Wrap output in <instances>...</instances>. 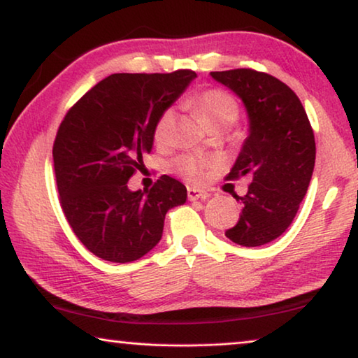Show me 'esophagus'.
I'll return each mask as SVG.
<instances>
[{"instance_id": "esophagus-1", "label": "esophagus", "mask_w": 358, "mask_h": 358, "mask_svg": "<svg viewBox=\"0 0 358 358\" xmlns=\"http://www.w3.org/2000/svg\"><path fill=\"white\" fill-rule=\"evenodd\" d=\"M187 196H189L190 201H195V200H205V198H208L210 195L206 194L205 190H200V189H195V187H189L187 189Z\"/></svg>"}]
</instances>
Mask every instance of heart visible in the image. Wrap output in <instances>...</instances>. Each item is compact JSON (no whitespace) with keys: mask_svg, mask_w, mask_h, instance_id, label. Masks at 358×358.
Segmentation results:
<instances>
[{"mask_svg":"<svg viewBox=\"0 0 358 358\" xmlns=\"http://www.w3.org/2000/svg\"><path fill=\"white\" fill-rule=\"evenodd\" d=\"M190 106L196 108V112L201 115L206 124L213 129H227L236 123L240 117V107L235 99L222 90H206L196 94L190 101ZM176 123V110L168 107L160 113L157 118L155 126H153V137L157 144L164 145L171 139L173 129ZM210 162L206 158L198 155H184L174 162V169L179 174H182L185 179L192 182H198L203 178V169H205Z\"/></svg>","mask_w":358,"mask_h":358,"instance_id":"b5f03b06","label":"heart"}]
</instances>
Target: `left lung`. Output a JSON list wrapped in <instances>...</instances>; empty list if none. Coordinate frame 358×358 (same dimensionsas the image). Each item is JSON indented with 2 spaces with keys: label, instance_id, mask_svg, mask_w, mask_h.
I'll use <instances>...</instances> for the list:
<instances>
[{
  "label": "left lung",
  "instance_id": "obj_1",
  "mask_svg": "<svg viewBox=\"0 0 358 358\" xmlns=\"http://www.w3.org/2000/svg\"><path fill=\"white\" fill-rule=\"evenodd\" d=\"M241 99L250 133L227 179L248 176V194L236 196L241 214L225 236L241 246L278 238L293 222L315 164V137L294 91L272 75L251 69L211 71Z\"/></svg>",
  "mask_w": 358,
  "mask_h": 358
}]
</instances>
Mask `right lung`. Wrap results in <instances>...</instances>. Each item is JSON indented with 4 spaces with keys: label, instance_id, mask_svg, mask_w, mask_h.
<instances>
[{
    "label": "right lung",
    "instance_id": "right-lung-1",
    "mask_svg": "<svg viewBox=\"0 0 358 358\" xmlns=\"http://www.w3.org/2000/svg\"><path fill=\"white\" fill-rule=\"evenodd\" d=\"M196 73H113L91 87L60 123L52 147L59 201L92 255L131 262L162 240L164 216L187 189L163 174L150 190H129L153 147V126Z\"/></svg>",
    "mask_w": 358,
    "mask_h": 358
}]
</instances>
